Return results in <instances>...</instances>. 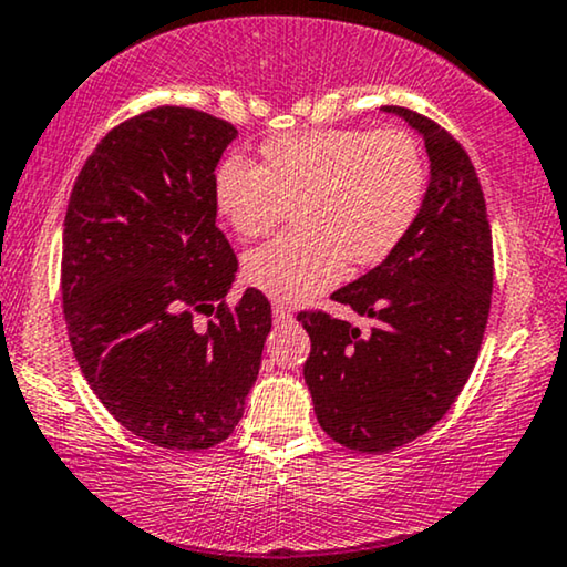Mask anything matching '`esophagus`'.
<instances>
[{"instance_id": "obj_1", "label": "esophagus", "mask_w": 567, "mask_h": 567, "mask_svg": "<svg viewBox=\"0 0 567 567\" xmlns=\"http://www.w3.org/2000/svg\"><path fill=\"white\" fill-rule=\"evenodd\" d=\"M293 320L291 309L284 307V305H274V322L276 324H289Z\"/></svg>"}]
</instances>
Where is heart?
<instances>
[{"label": "heart", "mask_w": 567, "mask_h": 567, "mask_svg": "<svg viewBox=\"0 0 567 567\" xmlns=\"http://www.w3.org/2000/svg\"><path fill=\"white\" fill-rule=\"evenodd\" d=\"M425 190L421 146L402 128H312L262 146L214 177L219 214L239 237L268 235L297 204L301 227L245 255V278L278 301L336 284L346 260L377 266L413 227Z\"/></svg>", "instance_id": "b5f03b06"}]
</instances>
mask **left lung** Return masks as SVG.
I'll return each mask as SVG.
<instances>
[{
	"mask_svg": "<svg viewBox=\"0 0 567 567\" xmlns=\"http://www.w3.org/2000/svg\"><path fill=\"white\" fill-rule=\"evenodd\" d=\"M423 136L431 183L390 258L332 293L369 317L361 336L328 312H299L312 340L305 382L332 441L382 454L423 436L475 369L493 293V235L477 173L425 115L384 105Z\"/></svg>",
	"mask_w": 567,
	"mask_h": 567,
	"instance_id": "left-lung-1",
	"label": "left lung"
}]
</instances>
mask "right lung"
<instances>
[{"label":"right lung","mask_w":567,"mask_h":567,"mask_svg":"<svg viewBox=\"0 0 567 567\" xmlns=\"http://www.w3.org/2000/svg\"><path fill=\"white\" fill-rule=\"evenodd\" d=\"M235 136L193 107L134 115L100 138L64 219L74 359L123 429L175 452L229 439L270 332L258 289L227 305L237 255L216 227L214 169Z\"/></svg>","instance_id":"right-lung-1"}]
</instances>
